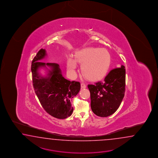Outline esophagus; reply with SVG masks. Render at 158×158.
<instances>
[{
	"mask_svg": "<svg viewBox=\"0 0 158 158\" xmlns=\"http://www.w3.org/2000/svg\"><path fill=\"white\" fill-rule=\"evenodd\" d=\"M81 87L82 88V89H85V88H86V85H85V83H81Z\"/></svg>",
	"mask_w": 158,
	"mask_h": 158,
	"instance_id": "esophagus-1",
	"label": "esophagus"
}]
</instances>
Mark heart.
Returning a JSON list of instances; mask_svg holds the SVG:
<instances>
[{
	"mask_svg": "<svg viewBox=\"0 0 158 158\" xmlns=\"http://www.w3.org/2000/svg\"><path fill=\"white\" fill-rule=\"evenodd\" d=\"M75 60L71 57L67 59V65L71 71L77 68V63L81 64L82 74L87 79L97 81L106 76L111 65V56L105 48L89 47L77 52Z\"/></svg>",
	"mask_w": 158,
	"mask_h": 158,
	"instance_id": "b5f03b06",
	"label": "heart"
}]
</instances>
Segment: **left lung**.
<instances>
[{
	"label": "left lung",
	"mask_w": 158,
	"mask_h": 158,
	"mask_svg": "<svg viewBox=\"0 0 158 158\" xmlns=\"http://www.w3.org/2000/svg\"><path fill=\"white\" fill-rule=\"evenodd\" d=\"M91 108L95 114L106 117L118 109L125 91V68H114L105 77L104 81L89 85Z\"/></svg>",
	"instance_id": "1"
}]
</instances>
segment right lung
<instances>
[{
  "label": "right lung",
  "instance_id": "add662e5",
  "mask_svg": "<svg viewBox=\"0 0 158 158\" xmlns=\"http://www.w3.org/2000/svg\"><path fill=\"white\" fill-rule=\"evenodd\" d=\"M47 55L46 51L41 49L32 61L31 70L35 93L44 110L59 119H64L72 114L71 102L81 89L79 81H69L61 74L59 65L55 63L39 61ZM46 66L51 69H48ZM45 67L47 77H42L38 73L40 68Z\"/></svg>",
  "mask_w": 158,
  "mask_h": 158
}]
</instances>
